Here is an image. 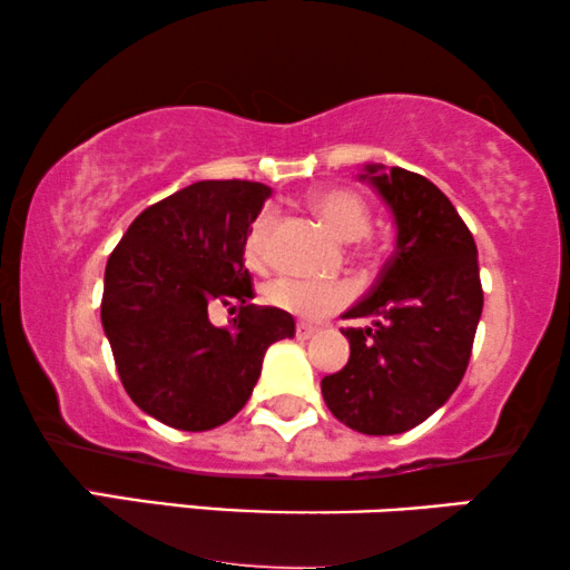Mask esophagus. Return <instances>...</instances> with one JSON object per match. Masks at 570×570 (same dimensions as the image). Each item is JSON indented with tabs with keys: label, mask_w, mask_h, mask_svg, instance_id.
Masks as SVG:
<instances>
[{
	"label": "esophagus",
	"mask_w": 570,
	"mask_h": 570,
	"mask_svg": "<svg viewBox=\"0 0 570 570\" xmlns=\"http://www.w3.org/2000/svg\"><path fill=\"white\" fill-rule=\"evenodd\" d=\"M316 332H318V326H314V324H306V322L295 324V337L298 340H311Z\"/></svg>",
	"instance_id": "1"
}]
</instances>
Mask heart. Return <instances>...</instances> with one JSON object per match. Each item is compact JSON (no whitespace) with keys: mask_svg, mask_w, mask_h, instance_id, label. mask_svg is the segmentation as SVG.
Returning <instances> with one entry per match:
<instances>
[{"mask_svg":"<svg viewBox=\"0 0 570 570\" xmlns=\"http://www.w3.org/2000/svg\"><path fill=\"white\" fill-rule=\"evenodd\" d=\"M311 207L318 217L345 240H357L371 230V209L363 197L350 189H324L311 197ZM269 217L259 215L252 223L246 236V259L259 264L267 244ZM353 298L347 283H332V279H306V277H277L267 285V301L272 306L287 311L301 318H322L332 311L345 306Z\"/></svg>","mask_w":570,"mask_h":570,"instance_id":"1","label":"heart"}]
</instances>
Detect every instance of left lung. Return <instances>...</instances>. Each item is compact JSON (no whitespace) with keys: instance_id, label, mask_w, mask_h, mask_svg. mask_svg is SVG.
<instances>
[{"instance_id":"obj_1","label":"left lung","mask_w":570,"mask_h":570,"mask_svg":"<svg viewBox=\"0 0 570 570\" xmlns=\"http://www.w3.org/2000/svg\"><path fill=\"white\" fill-rule=\"evenodd\" d=\"M396 223V252L342 330L350 361L322 379L332 415L365 435H396L433 415L462 381L482 314L478 246L439 186L404 168L365 166Z\"/></svg>"}]
</instances>
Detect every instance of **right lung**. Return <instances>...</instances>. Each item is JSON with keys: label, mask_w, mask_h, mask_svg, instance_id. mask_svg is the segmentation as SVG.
<instances>
[{"label": "right lung", "mask_w": 570, "mask_h": 570, "mask_svg": "<svg viewBox=\"0 0 570 570\" xmlns=\"http://www.w3.org/2000/svg\"><path fill=\"white\" fill-rule=\"evenodd\" d=\"M269 194L256 181H197L139 213L108 256L100 322L116 371L139 410L178 431L228 423L267 347L295 334L287 311L248 303L246 236ZM215 302L237 303L230 327L208 322Z\"/></svg>", "instance_id": "right-lung-1"}]
</instances>
